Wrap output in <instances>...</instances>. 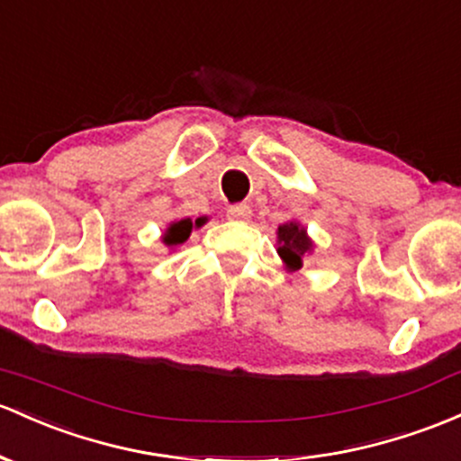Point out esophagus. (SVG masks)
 <instances>
[{"label":"esophagus","mask_w":461,"mask_h":461,"mask_svg":"<svg viewBox=\"0 0 461 461\" xmlns=\"http://www.w3.org/2000/svg\"><path fill=\"white\" fill-rule=\"evenodd\" d=\"M251 216V207L247 203H236L227 207V219L230 221H247Z\"/></svg>","instance_id":"1"}]
</instances>
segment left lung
I'll return each instance as SVG.
<instances>
[{"label":"left lung","instance_id":"obj_1","mask_svg":"<svg viewBox=\"0 0 461 461\" xmlns=\"http://www.w3.org/2000/svg\"><path fill=\"white\" fill-rule=\"evenodd\" d=\"M277 254L291 269H302L304 267V256L312 249V242L297 222H286L277 227Z\"/></svg>","mask_w":461,"mask_h":461}]
</instances>
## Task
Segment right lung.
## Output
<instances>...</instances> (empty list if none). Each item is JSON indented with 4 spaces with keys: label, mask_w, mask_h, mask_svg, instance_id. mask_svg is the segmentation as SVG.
<instances>
[{
    "label": "right lung",
    "mask_w": 461,
    "mask_h": 461,
    "mask_svg": "<svg viewBox=\"0 0 461 461\" xmlns=\"http://www.w3.org/2000/svg\"><path fill=\"white\" fill-rule=\"evenodd\" d=\"M201 222H203V219H196V221H194V225H196V227H201ZM190 231H192V221H190V219L176 221V222H173V225L168 227V231H166L164 242H166V245H168V247H173V245H181V242L188 240Z\"/></svg>",
    "instance_id": "right-lung-1"
}]
</instances>
